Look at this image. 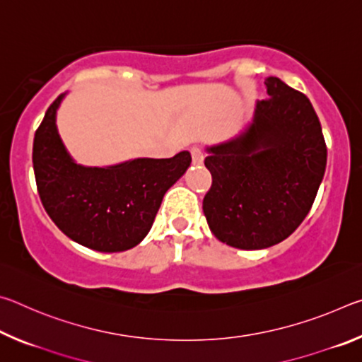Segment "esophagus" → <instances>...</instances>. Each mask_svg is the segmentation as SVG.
<instances>
[{"mask_svg":"<svg viewBox=\"0 0 362 362\" xmlns=\"http://www.w3.org/2000/svg\"><path fill=\"white\" fill-rule=\"evenodd\" d=\"M192 158H193V164H196V166L203 164V161H204L203 150L198 148V146H193V148H192Z\"/></svg>","mask_w":362,"mask_h":362,"instance_id":"1","label":"esophagus"}]
</instances>
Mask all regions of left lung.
Instances as JSON below:
<instances>
[{
  "label": "left lung",
  "instance_id": "obj_1",
  "mask_svg": "<svg viewBox=\"0 0 362 362\" xmlns=\"http://www.w3.org/2000/svg\"><path fill=\"white\" fill-rule=\"evenodd\" d=\"M246 127L207 145L212 187L203 201L209 228L231 247L259 250L284 241L310 212L327 148L311 102L276 76L265 79Z\"/></svg>",
  "mask_w": 362,
  "mask_h": 362
}]
</instances>
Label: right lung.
I'll list each match as a JSON object with an SVG mask.
<instances>
[{
  "label": "right lung",
  "instance_id": "add662e5",
  "mask_svg": "<svg viewBox=\"0 0 362 362\" xmlns=\"http://www.w3.org/2000/svg\"><path fill=\"white\" fill-rule=\"evenodd\" d=\"M47 108L35 132L33 169L41 203L66 236L99 252H122L148 235L164 194L192 164L189 151L173 158H136L112 166H84L66 150L57 110Z\"/></svg>",
  "mask_w": 362,
  "mask_h": 362
}]
</instances>
